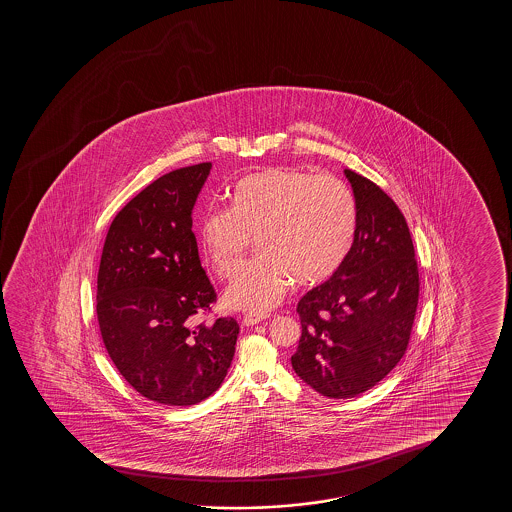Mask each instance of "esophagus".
Listing matches in <instances>:
<instances>
[{
    "label": "esophagus",
    "instance_id": "34e87169",
    "mask_svg": "<svg viewBox=\"0 0 512 512\" xmlns=\"http://www.w3.org/2000/svg\"><path fill=\"white\" fill-rule=\"evenodd\" d=\"M266 318L267 315H253V313H248V315L243 316V323H245L246 327H253V325H257V323L264 322Z\"/></svg>",
    "mask_w": 512,
    "mask_h": 512
}]
</instances>
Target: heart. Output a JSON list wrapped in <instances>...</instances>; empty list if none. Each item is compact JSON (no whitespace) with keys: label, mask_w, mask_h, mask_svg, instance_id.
Instances as JSON below:
<instances>
[{"label":"heart","mask_w":512,"mask_h":512,"mask_svg":"<svg viewBox=\"0 0 512 512\" xmlns=\"http://www.w3.org/2000/svg\"><path fill=\"white\" fill-rule=\"evenodd\" d=\"M231 199V211L204 215L199 250L218 276H229L255 241L259 259L241 267L224 294L229 308L253 315L274 308L294 280H329L357 234V201L336 176L262 169L241 178Z\"/></svg>","instance_id":"1"}]
</instances>
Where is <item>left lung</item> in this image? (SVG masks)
Returning a JSON list of instances; mask_svg holds the SVG:
<instances>
[{
    "label": "left lung",
    "mask_w": 512,
    "mask_h": 512,
    "mask_svg": "<svg viewBox=\"0 0 512 512\" xmlns=\"http://www.w3.org/2000/svg\"><path fill=\"white\" fill-rule=\"evenodd\" d=\"M357 201V234L343 266L297 304L295 374L329 399L378 385L404 357L420 295L406 218L376 183L344 169Z\"/></svg>",
    "instance_id": "left-lung-1"
}]
</instances>
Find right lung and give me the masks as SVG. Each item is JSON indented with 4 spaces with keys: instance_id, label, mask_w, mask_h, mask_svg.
<instances>
[{
    "instance_id": "add662e5",
    "label": "right lung",
    "mask_w": 512,
    "mask_h": 512,
    "mask_svg": "<svg viewBox=\"0 0 512 512\" xmlns=\"http://www.w3.org/2000/svg\"><path fill=\"white\" fill-rule=\"evenodd\" d=\"M211 162L157 178L113 218L98 273L99 330L127 383L166 406H194L222 385L239 325L197 323L217 301L192 232Z\"/></svg>"
}]
</instances>
